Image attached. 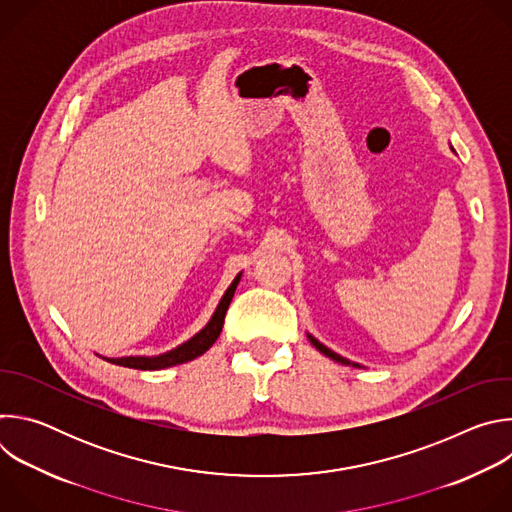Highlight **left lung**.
I'll use <instances>...</instances> for the list:
<instances>
[{
	"label": "left lung",
	"instance_id": "8db88e82",
	"mask_svg": "<svg viewBox=\"0 0 512 512\" xmlns=\"http://www.w3.org/2000/svg\"><path fill=\"white\" fill-rule=\"evenodd\" d=\"M308 338H310V342H312V344H314V346H316V348H318V350H320V352H322V354H326V356H330V358H332V360H336V362H340V364H352V367H358V364H354V362H350V360H346V358H342V356H340V354H336V352H332V350H330V348H326V346H324V344H320V342H318V340H316V338H314V336H308Z\"/></svg>",
	"mask_w": 512,
	"mask_h": 512
}]
</instances>
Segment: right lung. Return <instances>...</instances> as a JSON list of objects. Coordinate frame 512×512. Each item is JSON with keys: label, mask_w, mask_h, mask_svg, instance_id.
<instances>
[{"label": "right lung", "mask_w": 512, "mask_h": 512, "mask_svg": "<svg viewBox=\"0 0 512 512\" xmlns=\"http://www.w3.org/2000/svg\"><path fill=\"white\" fill-rule=\"evenodd\" d=\"M241 275L235 277V281L231 283V287L225 291V296L221 300V304H218L214 316L210 318V322L194 336L190 338L188 342H184L182 346L166 352V354H160V356H152V358H145V356H125V358H107L109 362L113 364H119V367H127V369H137V371H158V369H166V367H174V364H182V362H188L200 354H204L214 342L216 338L221 336V330H223V324H225V316H227V310H229V304L235 296V289H237V283H239Z\"/></svg>", "instance_id": "right-lung-1"}]
</instances>
